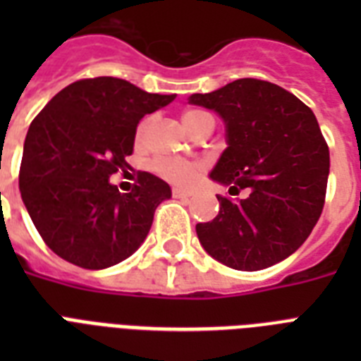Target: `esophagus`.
I'll use <instances>...</instances> for the list:
<instances>
[{
    "label": "esophagus",
    "instance_id": "obj_1",
    "mask_svg": "<svg viewBox=\"0 0 361 361\" xmlns=\"http://www.w3.org/2000/svg\"><path fill=\"white\" fill-rule=\"evenodd\" d=\"M172 195H174V198H191L192 197L191 191L180 189V187H174V189H172Z\"/></svg>",
    "mask_w": 361,
    "mask_h": 361
}]
</instances>
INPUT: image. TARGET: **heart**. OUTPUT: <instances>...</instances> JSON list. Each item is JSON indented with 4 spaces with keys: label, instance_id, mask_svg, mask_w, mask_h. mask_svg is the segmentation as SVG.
<instances>
[{
    "label": "heart",
    "instance_id": "obj_1",
    "mask_svg": "<svg viewBox=\"0 0 361 361\" xmlns=\"http://www.w3.org/2000/svg\"><path fill=\"white\" fill-rule=\"evenodd\" d=\"M204 120H214L208 112L204 110H187L183 114V123L189 130H195L198 123ZM149 127V120H142L138 129H136V140H144V136ZM204 164L200 161H183V159H169V157H157L149 163V170L159 178L176 183V185H187L195 176L202 170Z\"/></svg>",
    "mask_w": 361,
    "mask_h": 361
}]
</instances>
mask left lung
Wrapping results in <instances>:
<instances>
[{"label": "left lung", "instance_id": "8db88e82", "mask_svg": "<svg viewBox=\"0 0 361 361\" xmlns=\"http://www.w3.org/2000/svg\"><path fill=\"white\" fill-rule=\"evenodd\" d=\"M189 103L215 110L226 147L209 178L245 198L217 197L219 215L198 223L206 251L228 268L257 271L307 240L326 198L330 152L313 110L277 84L240 78Z\"/></svg>", "mask_w": 361, "mask_h": 361}]
</instances>
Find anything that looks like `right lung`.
Instances as JSON below:
<instances>
[{"mask_svg": "<svg viewBox=\"0 0 361 361\" xmlns=\"http://www.w3.org/2000/svg\"><path fill=\"white\" fill-rule=\"evenodd\" d=\"M176 95L147 93L112 76L73 82L31 121L20 164V195L33 225L67 262L103 269L140 247L153 214L172 191L138 172L120 192L110 176L127 166L136 125Z\"/></svg>", "mask_w": 361, "mask_h": 361, "instance_id": "obj_1", "label": "right lung"}]
</instances>
